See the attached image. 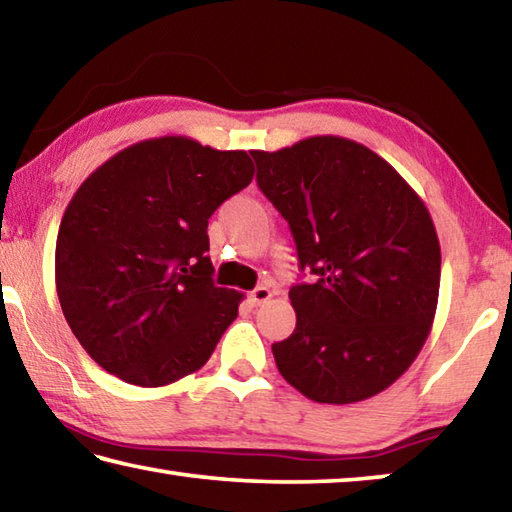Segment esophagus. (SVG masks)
Segmentation results:
<instances>
[{"label": "esophagus", "mask_w": 512, "mask_h": 512, "mask_svg": "<svg viewBox=\"0 0 512 512\" xmlns=\"http://www.w3.org/2000/svg\"><path fill=\"white\" fill-rule=\"evenodd\" d=\"M273 298V291L268 287H257L250 291V300H253V305H264V302H268Z\"/></svg>", "instance_id": "34e87169"}]
</instances>
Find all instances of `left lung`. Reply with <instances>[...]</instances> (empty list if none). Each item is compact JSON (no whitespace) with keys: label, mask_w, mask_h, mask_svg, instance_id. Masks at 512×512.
<instances>
[{"label":"left lung","mask_w":512,"mask_h":512,"mask_svg":"<svg viewBox=\"0 0 512 512\" xmlns=\"http://www.w3.org/2000/svg\"><path fill=\"white\" fill-rule=\"evenodd\" d=\"M253 158L300 268L318 275L289 291L296 329L273 343L277 370L320 404L386 391L420 354L438 307L440 244L427 205L348 137L316 135Z\"/></svg>","instance_id":"left-lung-1"}]
</instances>
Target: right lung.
<instances>
[{
	"mask_svg": "<svg viewBox=\"0 0 512 512\" xmlns=\"http://www.w3.org/2000/svg\"><path fill=\"white\" fill-rule=\"evenodd\" d=\"M253 176L246 151L164 135L121 149L76 189L56 239V291L103 370L155 388L212 357L244 293L214 287L207 219Z\"/></svg>",
	"mask_w": 512,
	"mask_h": 512,
	"instance_id": "obj_1",
	"label": "right lung"
}]
</instances>
